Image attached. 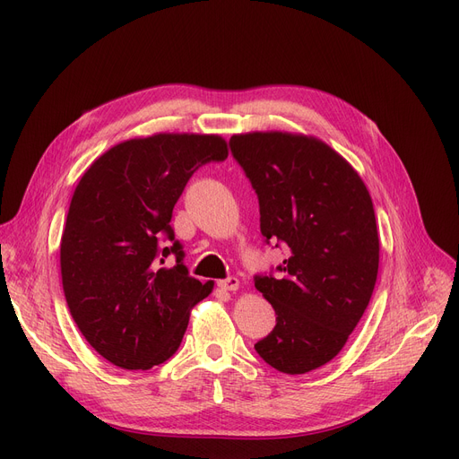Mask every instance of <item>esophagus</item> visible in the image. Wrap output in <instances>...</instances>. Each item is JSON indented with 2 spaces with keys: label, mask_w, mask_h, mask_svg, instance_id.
<instances>
[{
  "label": "esophagus",
  "mask_w": 459,
  "mask_h": 459,
  "mask_svg": "<svg viewBox=\"0 0 459 459\" xmlns=\"http://www.w3.org/2000/svg\"><path fill=\"white\" fill-rule=\"evenodd\" d=\"M217 286L221 288V290H227V292H236L239 288V281L236 277H229V279H223L217 282Z\"/></svg>",
  "instance_id": "1"
}]
</instances>
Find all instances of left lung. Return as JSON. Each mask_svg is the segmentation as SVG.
<instances>
[{
    "label": "left lung",
    "instance_id": "8db88e82",
    "mask_svg": "<svg viewBox=\"0 0 459 459\" xmlns=\"http://www.w3.org/2000/svg\"><path fill=\"white\" fill-rule=\"evenodd\" d=\"M230 149L258 195L266 242L288 247L279 279H255L277 315L255 350L279 372L307 374L339 355L370 303L379 268L370 193L315 135L236 134Z\"/></svg>",
    "mask_w": 459,
    "mask_h": 459
}]
</instances>
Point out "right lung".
<instances>
[{"label": "right lung", "instance_id": "obj_1", "mask_svg": "<svg viewBox=\"0 0 459 459\" xmlns=\"http://www.w3.org/2000/svg\"><path fill=\"white\" fill-rule=\"evenodd\" d=\"M227 156L221 135L154 134L117 143L80 178L61 236L63 292L85 341L115 367L161 365L213 290L189 277L178 242L160 249L158 239H175L169 223L191 175ZM171 252L178 264L161 269Z\"/></svg>", "mask_w": 459, "mask_h": 459}]
</instances>
